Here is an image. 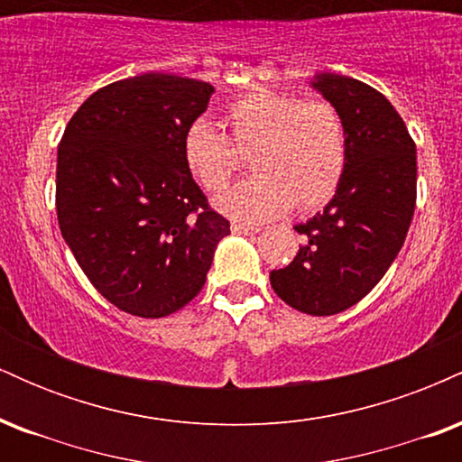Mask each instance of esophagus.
Wrapping results in <instances>:
<instances>
[{
  "mask_svg": "<svg viewBox=\"0 0 462 462\" xmlns=\"http://www.w3.org/2000/svg\"><path fill=\"white\" fill-rule=\"evenodd\" d=\"M232 227V232H235V235H258V232H261V227L258 226H245V224H232L230 226Z\"/></svg>",
  "mask_w": 462,
  "mask_h": 462,
  "instance_id": "34e87169",
  "label": "esophagus"
}]
</instances>
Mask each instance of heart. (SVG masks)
<instances>
[{"label": "heart", "instance_id": "1", "mask_svg": "<svg viewBox=\"0 0 462 462\" xmlns=\"http://www.w3.org/2000/svg\"><path fill=\"white\" fill-rule=\"evenodd\" d=\"M226 121L239 152L252 153L254 176L217 195L221 213L267 221L293 204L306 210L332 198L347 162L346 125L334 106L261 88L230 104ZM236 151L206 116L184 130V164L206 190L221 189L236 171L241 158Z\"/></svg>", "mask_w": 462, "mask_h": 462}]
</instances>
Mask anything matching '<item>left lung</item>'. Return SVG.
Masks as SVG:
<instances>
[{"instance_id":"8db88e82","label":"left lung","mask_w":462,"mask_h":462,"mask_svg":"<svg viewBox=\"0 0 462 462\" xmlns=\"http://www.w3.org/2000/svg\"><path fill=\"white\" fill-rule=\"evenodd\" d=\"M310 87L341 115L347 162L332 199L306 224L304 243L269 273L280 300L326 317L354 306L383 280L415 213L417 150L389 99L360 79L315 73Z\"/></svg>"}]
</instances>
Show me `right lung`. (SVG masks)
<instances>
[{
    "instance_id": "1",
    "label": "right lung",
    "mask_w": 462,
    "mask_h": 462,
    "mask_svg": "<svg viewBox=\"0 0 462 462\" xmlns=\"http://www.w3.org/2000/svg\"><path fill=\"white\" fill-rule=\"evenodd\" d=\"M213 93L169 73L119 79L79 106L62 134V238L95 289L130 315L158 319L187 306L230 235L182 156L184 130Z\"/></svg>"
}]
</instances>
